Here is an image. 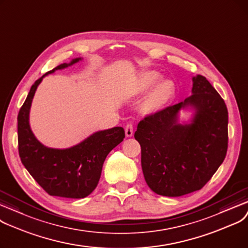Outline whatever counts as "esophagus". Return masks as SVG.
Here are the masks:
<instances>
[{
    "label": "esophagus",
    "mask_w": 248,
    "mask_h": 248,
    "mask_svg": "<svg viewBox=\"0 0 248 248\" xmlns=\"http://www.w3.org/2000/svg\"><path fill=\"white\" fill-rule=\"evenodd\" d=\"M133 133H134V130H133V125L132 123H128L125 127V134L127 137H131L133 136Z\"/></svg>",
    "instance_id": "obj_1"
}]
</instances>
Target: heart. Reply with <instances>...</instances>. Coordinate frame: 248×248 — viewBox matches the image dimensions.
<instances>
[{
  "mask_svg": "<svg viewBox=\"0 0 248 248\" xmlns=\"http://www.w3.org/2000/svg\"><path fill=\"white\" fill-rule=\"evenodd\" d=\"M161 75L157 72H146L140 78L138 92L145 93L152 87L143 102V109L146 112H157L163 109L174 96L175 87L170 79L161 80Z\"/></svg>",
  "mask_w": 248,
  "mask_h": 248,
  "instance_id": "heart-1",
  "label": "heart"
}]
</instances>
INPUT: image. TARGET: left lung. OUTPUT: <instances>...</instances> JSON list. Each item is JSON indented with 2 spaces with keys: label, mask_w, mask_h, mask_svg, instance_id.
I'll list each match as a JSON object with an SVG mask.
<instances>
[{
  "label": "left lung",
  "mask_w": 248,
  "mask_h": 248,
  "mask_svg": "<svg viewBox=\"0 0 248 248\" xmlns=\"http://www.w3.org/2000/svg\"><path fill=\"white\" fill-rule=\"evenodd\" d=\"M193 95L184 102L147 115L137 125L141 167L146 184L157 195L180 197L201 188L226 156L228 111L209 80L193 78ZM191 105V124L177 122L179 110Z\"/></svg>",
  "instance_id": "1"
}]
</instances>
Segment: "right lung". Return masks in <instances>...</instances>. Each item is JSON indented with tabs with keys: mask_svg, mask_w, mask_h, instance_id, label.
<instances>
[{
	"mask_svg": "<svg viewBox=\"0 0 248 248\" xmlns=\"http://www.w3.org/2000/svg\"><path fill=\"white\" fill-rule=\"evenodd\" d=\"M80 60L75 58L68 64H60L46 75ZM44 77L45 75L34 82L18 114V149L21 161L48 195L70 199L85 198L98 186L103 163L109 152L122 142L125 131L122 127L98 131L66 149L48 148L41 144L30 129L29 111L35 91Z\"/></svg>",
	"mask_w": 248,
	"mask_h": 248,
	"instance_id": "right-lung-1",
	"label": "right lung"
}]
</instances>
